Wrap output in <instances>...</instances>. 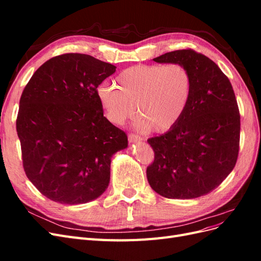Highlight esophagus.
<instances>
[{"label":"esophagus","instance_id":"esophagus-1","mask_svg":"<svg viewBox=\"0 0 261 261\" xmlns=\"http://www.w3.org/2000/svg\"><path fill=\"white\" fill-rule=\"evenodd\" d=\"M141 140V137L135 135V134H129L128 135V141L130 144H135V143H138V141Z\"/></svg>","mask_w":261,"mask_h":261}]
</instances>
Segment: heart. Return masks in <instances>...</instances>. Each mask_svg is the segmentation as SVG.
Instances as JSON below:
<instances>
[{
    "mask_svg": "<svg viewBox=\"0 0 261 261\" xmlns=\"http://www.w3.org/2000/svg\"><path fill=\"white\" fill-rule=\"evenodd\" d=\"M193 93V77L179 63L140 64L124 69L114 85L102 84L98 99L113 124L121 125L135 113L141 127L154 133L172 129L184 116Z\"/></svg>",
    "mask_w": 261,
    "mask_h": 261,
    "instance_id": "obj_1",
    "label": "heart"
}]
</instances>
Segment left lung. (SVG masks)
<instances>
[{
  "label": "left lung",
  "instance_id": "left-lung-1",
  "mask_svg": "<svg viewBox=\"0 0 261 261\" xmlns=\"http://www.w3.org/2000/svg\"><path fill=\"white\" fill-rule=\"evenodd\" d=\"M153 61L185 65L193 77V93L177 125L147 140L154 151V161L147 168L149 185L171 199L207 195L238 160L241 116L232 85L215 62L191 49Z\"/></svg>",
  "mask_w": 261,
  "mask_h": 261
}]
</instances>
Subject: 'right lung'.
<instances>
[{"mask_svg": "<svg viewBox=\"0 0 261 261\" xmlns=\"http://www.w3.org/2000/svg\"><path fill=\"white\" fill-rule=\"evenodd\" d=\"M116 66L87 54L46 61L22 91L16 121L23 170L55 202L97 199L110 183L111 159L126 134L103 116L97 88Z\"/></svg>", "mask_w": 261, "mask_h": 261, "instance_id": "add662e5", "label": "right lung"}]
</instances>
